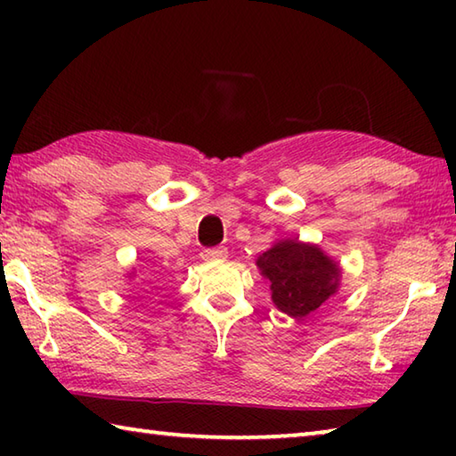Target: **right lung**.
Here are the masks:
<instances>
[{"label": "right lung", "instance_id": "obj_1", "mask_svg": "<svg viewBox=\"0 0 456 456\" xmlns=\"http://www.w3.org/2000/svg\"><path fill=\"white\" fill-rule=\"evenodd\" d=\"M257 267L269 280L277 310L291 318H305L338 291L339 267L318 245L297 239L269 247L257 257Z\"/></svg>", "mask_w": 456, "mask_h": 456}]
</instances>
